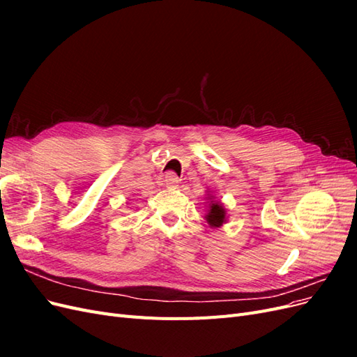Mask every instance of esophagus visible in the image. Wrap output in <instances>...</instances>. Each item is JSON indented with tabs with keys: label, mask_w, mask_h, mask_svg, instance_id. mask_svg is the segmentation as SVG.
<instances>
[{
	"label": "esophagus",
	"mask_w": 357,
	"mask_h": 357,
	"mask_svg": "<svg viewBox=\"0 0 357 357\" xmlns=\"http://www.w3.org/2000/svg\"><path fill=\"white\" fill-rule=\"evenodd\" d=\"M178 183H180V178L174 174V172H168V174L165 176V185L168 188H176V186H178Z\"/></svg>",
	"instance_id": "34e87169"
}]
</instances>
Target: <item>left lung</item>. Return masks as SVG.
I'll use <instances>...</instances> for the list:
<instances>
[{
  "label": "left lung",
  "mask_w": 357,
  "mask_h": 357,
  "mask_svg": "<svg viewBox=\"0 0 357 357\" xmlns=\"http://www.w3.org/2000/svg\"><path fill=\"white\" fill-rule=\"evenodd\" d=\"M205 219H207L208 225L213 226V228H220L223 223H226V210L223 205L219 201H211L210 210L205 214Z\"/></svg>",
  "instance_id": "8db88e82"
}]
</instances>
